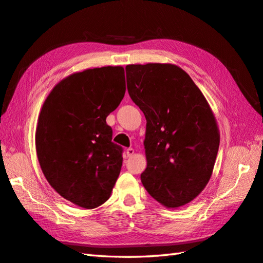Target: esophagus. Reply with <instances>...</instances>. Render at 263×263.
<instances>
[{"mask_svg": "<svg viewBox=\"0 0 263 263\" xmlns=\"http://www.w3.org/2000/svg\"><path fill=\"white\" fill-rule=\"evenodd\" d=\"M133 154H134V148L129 147V148L126 149V155H127V157H132Z\"/></svg>", "mask_w": 263, "mask_h": 263, "instance_id": "esophagus-1", "label": "esophagus"}]
</instances>
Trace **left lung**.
I'll list each match as a JSON object with an SVG mask.
<instances>
[{
  "label": "left lung",
  "instance_id": "left-lung-1",
  "mask_svg": "<svg viewBox=\"0 0 263 263\" xmlns=\"http://www.w3.org/2000/svg\"><path fill=\"white\" fill-rule=\"evenodd\" d=\"M126 74L130 99L146 118L142 183L164 206L185 205L206 186L216 162L220 135L210 106L174 64H129Z\"/></svg>",
  "mask_w": 263,
  "mask_h": 263
}]
</instances>
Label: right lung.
<instances>
[{
  "instance_id": "add662e5",
  "label": "right lung",
  "mask_w": 263,
  "mask_h": 263,
  "mask_svg": "<svg viewBox=\"0 0 263 263\" xmlns=\"http://www.w3.org/2000/svg\"><path fill=\"white\" fill-rule=\"evenodd\" d=\"M125 92L122 67L87 69L61 80L43 104L37 158L50 185L76 205L103 204L120 174L124 148L105 119Z\"/></svg>"
}]
</instances>
